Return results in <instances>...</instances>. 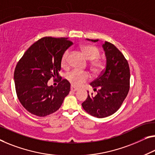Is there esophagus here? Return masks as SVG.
<instances>
[{
    "mask_svg": "<svg viewBox=\"0 0 155 155\" xmlns=\"http://www.w3.org/2000/svg\"><path fill=\"white\" fill-rule=\"evenodd\" d=\"M71 90L72 91H78V89H77V88L74 87H71Z\"/></svg>",
    "mask_w": 155,
    "mask_h": 155,
    "instance_id": "esophagus-1",
    "label": "esophagus"
}]
</instances>
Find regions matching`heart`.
<instances>
[{
  "label": "heart",
  "instance_id": "obj_1",
  "mask_svg": "<svg viewBox=\"0 0 155 155\" xmlns=\"http://www.w3.org/2000/svg\"><path fill=\"white\" fill-rule=\"evenodd\" d=\"M81 50L86 58L88 60L91 61L90 64H91L92 70L94 72L100 73L103 70L104 63L101 59H97L100 56V52L96 47L91 45H85L81 48ZM68 54H69V51H66L61 57V64L64 67H65L68 64ZM65 78L73 87H78L89 80L90 75L87 72H81L78 70H73L71 72L66 73Z\"/></svg>",
  "mask_w": 155,
  "mask_h": 155
}]
</instances>
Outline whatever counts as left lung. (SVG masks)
Wrapping results in <instances>:
<instances>
[{
  "label": "left lung",
  "instance_id": "left-lung-1",
  "mask_svg": "<svg viewBox=\"0 0 155 155\" xmlns=\"http://www.w3.org/2000/svg\"><path fill=\"white\" fill-rule=\"evenodd\" d=\"M87 39L93 42L98 41ZM102 48L107 59L105 68L90 83L97 94L96 96L88 94L82 104L88 114L99 118L107 117L118 110L129 92L130 80L129 64L123 53L107 41L104 42Z\"/></svg>",
  "mask_w": 155,
  "mask_h": 155
}]
</instances>
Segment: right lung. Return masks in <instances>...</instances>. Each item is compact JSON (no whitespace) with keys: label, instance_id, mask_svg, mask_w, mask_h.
I'll use <instances>...</instances> for the list:
<instances>
[{"label":"right lung","instance_id":"1","mask_svg":"<svg viewBox=\"0 0 155 155\" xmlns=\"http://www.w3.org/2000/svg\"><path fill=\"white\" fill-rule=\"evenodd\" d=\"M72 44L68 38L43 37L18 61L14 75L16 95L30 113L44 117L55 112L69 94L70 83L61 80L59 71L62 54ZM52 77L59 82L55 87L47 86Z\"/></svg>","mask_w":155,"mask_h":155}]
</instances>
